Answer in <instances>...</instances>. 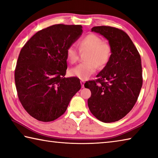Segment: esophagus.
Returning a JSON list of instances; mask_svg holds the SVG:
<instances>
[{
    "instance_id": "34e87169",
    "label": "esophagus",
    "mask_w": 158,
    "mask_h": 158,
    "mask_svg": "<svg viewBox=\"0 0 158 158\" xmlns=\"http://www.w3.org/2000/svg\"><path fill=\"white\" fill-rule=\"evenodd\" d=\"M80 83H81V87H82V88H84V84H85V82H84V81H83V80H81V81H80Z\"/></svg>"
}]
</instances>
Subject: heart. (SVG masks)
<instances>
[{
  "label": "heart",
  "mask_w": 158,
  "mask_h": 158,
  "mask_svg": "<svg viewBox=\"0 0 158 158\" xmlns=\"http://www.w3.org/2000/svg\"><path fill=\"white\" fill-rule=\"evenodd\" d=\"M78 45L81 52L89 51L85 56L87 62L80 63L71 68L69 74L71 77L85 80L95 73L98 65L102 67L107 63L111 56V47L107 42L102 40L100 36L93 33L80 40ZM66 57L71 63H74L78 60L79 52L74 45L72 44L68 47Z\"/></svg>",
  "instance_id": "obj_1"
}]
</instances>
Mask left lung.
<instances>
[{"mask_svg":"<svg viewBox=\"0 0 158 158\" xmlns=\"http://www.w3.org/2000/svg\"><path fill=\"white\" fill-rule=\"evenodd\" d=\"M91 31L107 40L111 54L98 79L85 83V88L91 91L88 106L100 121L115 122L126 116L137 100L143 83L141 57L130 37L121 29L102 26Z\"/></svg>","mask_w":158,"mask_h":158,"instance_id":"8db88e82","label":"left lung"}]
</instances>
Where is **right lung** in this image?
<instances>
[{
  "mask_svg": "<svg viewBox=\"0 0 158 158\" xmlns=\"http://www.w3.org/2000/svg\"><path fill=\"white\" fill-rule=\"evenodd\" d=\"M82 32L81 25L51 26L35 34L21 50L15 73L18 97L25 110L40 121L62 116L81 89L79 79L64 76L66 50Z\"/></svg>",
  "mask_w": 158,
  "mask_h": 158,
  "instance_id": "obj_1",
  "label": "right lung"
}]
</instances>
